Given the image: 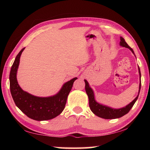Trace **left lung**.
<instances>
[{
	"instance_id": "obj_1",
	"label": "left lung",
	"mask_w": 150,
	"mask_h": 150,
	"mask_svg": "<svg viewBox=\"0 0 150 150\" xmlns=\"http://www.w3.org/2000/svg\"><path fill=\"white\" fill-rule=\"evenodd\" d=\"M120 45L121 46L128 48L131 50V52L134 54V52L133 50L129 46V45L127 44V43L125 42V40L122 37H120ZM135 55V54H134ZM138 70H139V79H140V81H139V92L138 95L135 98V99L133 100L132 102L128 104V105L124 106L123 108H112L109 107V106L101 105V104L98 103L96 102L95 98V95H94V92L92 88L90 87L89 85H88V83L87 82V80L85 79V91L86 93H87L88 97V100H89V107L91 108V111L96 115L98 117L105 118V119H115V118H120L124 115H126L127 113L130 110V109L132 108L134 106V103H136L138 98V95L139 93V91H140L141 88V73L140 70H139V68L138 67Z\"/></svg>"
}]
</instances>
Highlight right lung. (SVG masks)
Wrapping results in <instances>:
<instances>
[{
    "mask_svg": "<svg viewBox=\"0 0 150 150\" xmlns=\"http://www.w3.org/2000/svg\"><path fill=\"white\" fill-rule=\"evenodd\" d=\"M25 47L16 55L10 73V88L15 104L22 112L33 120L42 121L54 118L62 112L67 96L77 77L66 82L56 95L39 97L23 91L18 83L16 74L20 58Z\"/></svg>",
    "mask_w": 150,
    "mask_h": 150,
    "instance_id": "add662e5",
    "label": "right lung"
}]
</instances>
